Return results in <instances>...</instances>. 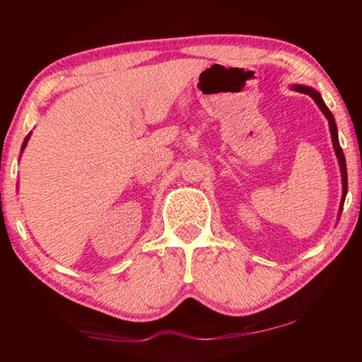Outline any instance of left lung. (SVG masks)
I'll list each match as a JSON object with an SVG mask.
<instances>
[{"instance_id": "obj_1", "label": "left lung", "mask_w": 362, "mask_h": 362, "mask_svg": "<svg viewBox=\"0 0 362 362\" xmlns=\"http://www.w3.org/2000/svg\"><path fill=\"white\" fill-rule=\"evenodd\" d=\"M293 90H297V93H302L310 95L311 99L316 102V105L320 107V110L322 112V115L326 116L327 121H329V131H330V137H332V145H334V151L337 155V159H339V166H340V174H341V201H340V207H339V217L340 218V214L343 209V203H345V198H346V192H348V175H346V161H345V155H343L341 151V146L339 142V132H337V124H335V119H334V115L330 113V110L327 108L326 103H324L321 94L317 93L316 89L313 88H308V86H302V84H293L291 86Z\"/></svg>"}]
</instances>
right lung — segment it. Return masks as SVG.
<instances>
[{
    "label": "right lung",
    "mask_w": 362,
    "mask_h": 362,
    "mask_svg": "<svg viewBox=\"0 0 362 362\" xmlns=\"http://www.w3.org/2000/svg\"><path fill=\"white\" fill-rule=\"evenodd\" d=\"M30 136H32V132H30V134H28V136L25 137V140H23V144H22V151H23V150H25V146H27V144H28V139H30Z\"/></svg>",
    "instance_id": "add662e5"
}]
</instances>
